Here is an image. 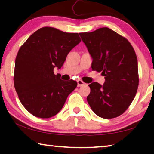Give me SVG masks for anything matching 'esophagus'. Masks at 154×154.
Returning a JSON list of instances; mask_svg holds the SVG:
<instances>
[{
  "label": "esophagus",
  "instance_id": "esophagus-1",
  "mask_svg": "<svg viewBox=\"0 0 154 154\" xmlns=\"http://www.w3.org/2000/svg\"><path fill=\"white\" fill-rule=\"evenodd\" d=\"M77 83H78V86H79V87H81V86H83L85 85V83H84L82 80H78Z\"/></svg>",
  "mask_w": 154,
  "mask_h": 154
}]
</instances>
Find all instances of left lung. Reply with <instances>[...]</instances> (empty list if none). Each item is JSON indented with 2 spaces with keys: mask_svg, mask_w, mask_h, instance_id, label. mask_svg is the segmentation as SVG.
Here are the masks:
<instances>
[{
  "mask_svg": "<svg viewBox=\"0 0 154 154\" xmlns=\"http://www.w3.org/2000/svg\"><path fill=\"white\" fill-rule=\"evenodd\" d=\"M92 58V69L102 72L103 85L90 83L87 97L94 113L103 119L123 114L131 104L139 85L137 58L125 38L107 27L80 33Z\"/></svg>",
  "mask_w": 154,
  "mask_h": 154,
  "instance_id": "obj_1",
  "label": "left lung"
}]
</instances>
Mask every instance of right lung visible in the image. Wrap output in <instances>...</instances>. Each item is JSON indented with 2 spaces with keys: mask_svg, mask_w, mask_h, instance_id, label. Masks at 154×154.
Instances as JSON below:
<instances>
[{
  "mask_svg": "<svg viewBox=\"0 0 154 154\" xmlns=\"http://www.w3.org/2000/svg\"><path fill=\"white\" fill-rule=\"evenodd\" d=\"M81 39L78 33L41 28L21 46L14 64V85L20 101L35 117L48 119L60 112L77 82L64 81L54 73Z\"/></svg>",
  "mask_w": 154,
  "mask_h": 154,
  "instance_id": "right-lung-1",
  "label": "right lung"
}]
</instances>
